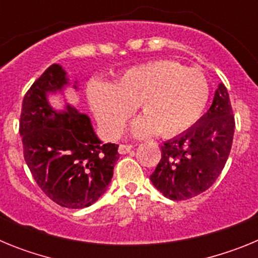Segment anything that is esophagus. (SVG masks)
I'll list each match as a JSON object with an SVG mask.
<instances>
[{
	"instance_id": "1",
	"label": "esophagus",
	"mask_w": 258,
	"mask_h": 258,
	"mask_svg": "<svg viewBox=\"0 0 258 258\" xmlns=\"http://www.w3.org/2000/svg\"><path fill=\"white\" fill-rule=\"evenodd\" d=\"M134 146L133 145H120V147H118V152L121 155H125L127 154V152H131V150L133 149Z\"/></svg>"
}]
</instances>
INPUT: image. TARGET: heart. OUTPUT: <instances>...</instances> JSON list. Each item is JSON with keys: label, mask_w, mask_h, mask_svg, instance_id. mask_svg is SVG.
I'll use <instances>...</instances> for the list:
<instances>
[{"label": "heart", "mask_w": 258, "mask_h": 258, "mask_svg": "<svg viewBox=\"0 0 258 258\" xmlns=\"http://www.w3.org/2000/svg\"><path fill=\"white\" fill-rule=\"evenodd\" d=\"M209 94V81L202 71L173 60L133 67L115 84L93 81L88 86L90 107L109 137L124 132L140 103L145 115L134 121V133L147 136L157 131L164 137L183 133L199 121Z\"/></svg>", "instance_id": "1"}]
</instances>
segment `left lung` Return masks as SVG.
<instances>
[{"instance_id": "1", "label": "left lung", "mask_w": 258, "mask_h": 258, "mask_svg": "<svg viewBox=\"0 0 258 258\" xmlns=\"http://www.w3.org/2000/svg\"><path fill=\"white\" fill-rule=\"evenodd\" d=\"M234 129L229 93L220 84L200 121L161 146V159L150 175L155 187L170 200H187L208 190L226 164Z\"/></svg>"}]
</instances>
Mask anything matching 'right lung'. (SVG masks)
Returning <instances> with one entry per match:
<instances>
[{
	"mask_svg": "<svg viewBox=\"0 0 258 258\" xmlns=\"http://www.w3.org/2000/svg\"><path fill=\"white\" fill-rule=\"evenodd\" d=\"M67 84L66 72L52 64L32 84L20 112L24 160L38 187L66 208L92 206L107 190L118 160V145H102L86 115L67 107L56 113L46 101L47 92Z\"/></svg>",
	"mask_w": 258,
	"mask_h": 258,
	"instance_id": "obj_1",
	"label": "right lung"
}]
</instances>
